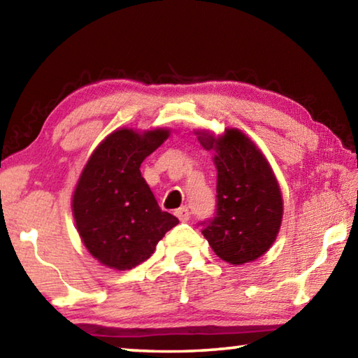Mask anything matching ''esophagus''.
Returning <instances> with one entry per match:
<instances>
[{
    "label": "esophagus",
    "instance_id": "34e87169",
    "mask_svg": "<svg viewBox=\"0 0 358 358\" xmlns=\"http://www.w3.org/2000/svg\"><path fill=\"white\" fill-rule=\"evenodd\" d=\"M189 208H187L186 207V205H183V207H180L178 210H175V216H177L178 217V220L180 221H187V220H189Z\"/></svg>",
    "mask_w": 358,
    "mask_h": 358
}]
</instances>
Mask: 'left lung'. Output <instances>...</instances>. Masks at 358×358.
I'll list each match as a JSON object with an SVG mask.
<instances>
[{"mask_svg": "<svg viewBox=\"0 0 358 358\" xmlns=\"http://www.w3.org/2000/svg\"><path fill=\"white\" fill-rule=\"evenodd\" d=\"M197 141L215 151L216 216L203 224V237L217 257L243 265L270 250L282 221V194L262 151L237 128L222 134L196 131Z\"/></svg>", "mask_w": 358, "mask_h": 358, "instance_id": "1", "label": "left lung"}]
</instances>
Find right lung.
<instances>
[{
	"label": "right lung",
	"instance_id": "right-lung-1",
	"mask_svg": "<svg viewBox=\"0 0 358 358\" xmlns=\"http://www.w3.org/2000/svg\"><path fill=\"white\" fill-rule=\"evenodd\" d=\"M169 136V128L113 131L78 177L71 203L77 232L88 252L108 268L124 271L145 262L178 224L159 208L141 173L145 157Z\"/></svg>",
	"mask_w": 358,
	"mask_h": 358
}]
</instances>
